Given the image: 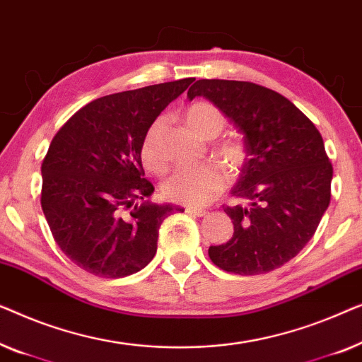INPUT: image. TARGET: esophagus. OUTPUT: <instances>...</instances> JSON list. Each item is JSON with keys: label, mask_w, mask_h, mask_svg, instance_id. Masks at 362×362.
Wrapping results in <instances>:
<instances>
[{"label": "esophagus", "mask_w": 362, "mask_h": 362, "mask_svg": "<svg viewBox=\"0 0 362 362\" xmlns=\"http://www.w3.org/2000/svg\"><path fill=\"white\" fill-rule=\"evenodd\" d=\"M185 211L190 213V215H195V216H205L208 213L206 210H203V208H195V206H187Z\"/></svg>", "instance_id": "esophagus-1"}]
</instances>
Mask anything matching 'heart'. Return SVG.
Listing matches in <instances>:
<instances>
[{"label": "heart", "instance_id": "heart-1", "mask_svg": "<svg viewBox=\"0 0 362 362\" xmlns=\"http://www.w3.org/2000/svg\"><path fill=\"white\" fill-rule=\"evenodd\" d=\"M183 121L198 137L213 141L226 129L228 119L223 111L208 101H195L183 111ZM164 118H157L146 131L141 144L142 164L152 174H164L167 159L162 151ZM211 154L220 159L230 172L236 174L246 160V149L238 139H221L211 146ZM228 177L216 164H203L192 169H179L162 183V193L167 200L185 205H208L226 188Z\"/></svg>", "mask_w": 362, "mask_h": 362}]
</instances>
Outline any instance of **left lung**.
I'll list each match as a JSON object with an SVG mask.
<instances>
[{"mask_svg":"<svg viewBox=\"0 0 362 362\" xmlns=\"http://www.w3.org/2000/svg\"><path fill=\"white\" fill-rule=\"evenodd\" d=\"M205 96L244 134L241 174L233 187L238 205L230 241L210 246L223 271L266 274L302 251L332 200L333 165L315 124L281 93L238 80H197L187 98Z\"/></svg>","mask_w":362,"mask_h":362,"instance_id":"8db88e82","label":"left lung"}]
</instances>
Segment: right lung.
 <instances>
[{
	"label": "right lung",
	"mask_w": 362,
	"mask_h": 362,
	"mask_svg": "<svg viewBox=\"0 0 362 362\" xmlns=\"http://www.w3.org/2000/svg\"><path fill=\"white\" fill-rule=\"evenodd\" d=\"M192 81L101 96L54 136L40 167V205L55 243L83 271L106 279L141 271L156 256L162 221L183 211L144 202L154 187L144 179L141 144L160 111Z\"/></svg>",
	"instance_id": "1"
}]
</instances>
